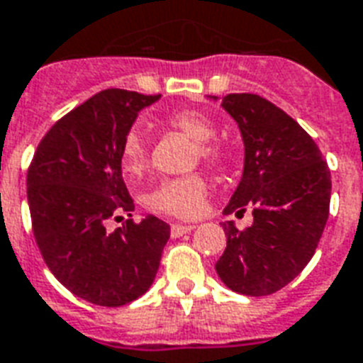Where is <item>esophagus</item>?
Segmentation results:
<instances>
[{
	"label": "esophagus",
	"mask_w": 363,
	"mask_h": 363,
	"mask_svg": "<svg viewBox=\"0 0 363 363\" xmlns=\"http://www.w3.org/2000/svg\"><path fill=\"white\" fill-rule=\"evenodd\" d=\"M196 226L194 225H171V236L173 238H181L188 232H192Z\"/></svg>",
	"instance_id": "1"
}]
</instances>
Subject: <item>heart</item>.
Listing matches in <instances>:
<instances>
[{
  "instance_id": "1",
  "label": "heart",
  "mask_w": 363,
  "mask_h": 363,
  "mask_svg": "<svg viewBox=\"0 0 363 363\" xmlns=\"http://www.w3.org/2000/svg\"><path fill=\"white\" fill-rule=\"evenodd\" d=\"M165 121L171 129L184 133L194 140L192 163H198L201 160L209 167L225 165L228 150L223 140L213 137L215 123L209 116L194 108H182V110L171 112ZM121 165L129 177H140L148 167V145L137 129L127 133L123 138ZM207 190H209V184H207L206 175L196 171L188 175L165 179L156 184L146 194L145 203L150 211L160 213V215L196 218L206 209Z\"/></svg>"
}]
</instances>
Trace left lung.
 Returning a JSON list of instances; mask_svg holds the SVG:
<instances>
[{
	"mask_svg": "<svg viewBox=\"0 0 363 363\" xmlns=\"http://www.w3.org/2000/svg\"><path fill=\"white\" fill-rule=\"evenodd\" d=\"M223 106L245 145L243 177L226 215L253 211V225L225 223L226 249L215 268L232 291L262 297L297 278L329 217L331 173L308 133L255 93H230Z\"/></svg>",
	"mask_w": 363,
	"mask_h": 363,
	"instance_id": "8db88e82",
	"label": "left lung"
}]
</instances>
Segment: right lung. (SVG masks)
Segmentation results:
<instances>
[{"mask_svg":"<svg viewBox=\"0 0 363 363\" xmlns=\"http://www.w3.org/2000/svg\"><path fill=\"white\" fill-rule=\"evenodd\" d=\"M160 95L104 89L45 133L28 167L32 230L52 276L76 297L121 306L148 291L169 240L157 217H133L121 177V145L133 121Z\"/></svg>","mask_w":363,"mask_h":363,"instance_id":"right-lung-1","label":"right lung"}]
</instances>
